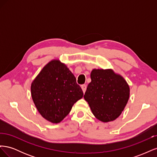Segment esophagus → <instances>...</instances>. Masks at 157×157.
Here are the masks:
<instances>
[{
    "label": "esophagus",
    "instance_id": "34e87169",
    "mask_svg": "<svg viewBox=\"0 0 157 157\" xmlns=\"http://www.w3.org/2000/svg\"><path fill=\"white\" fill-rule=\"evenodd\" d=\"M81 88H82V91H83V92H84V93L85 92H86V88H87V86H86V84H82V86H81Z\"/></svg>",
    "mask_w": 157,
    "mask_h": 157
}]
</instances>
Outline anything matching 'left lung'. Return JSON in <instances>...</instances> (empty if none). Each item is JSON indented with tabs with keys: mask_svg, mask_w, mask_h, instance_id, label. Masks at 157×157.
<instances>
[{
	"mask_svg": "<svg viewBox=\"0 0 157 157\" xmlns=\"http://www.w3.org/2000/svg\"><path fill=\"white\" fill-rule=\"evenodd\" d=\"M84 98L96 118L103 122L121 115L130 96L124 78L112 69H93Z\"/></svg>",
	"mask_w": 157,
	"mask_h": 157,
	"instance_id": "1",
	"label": "left lung"
}]
</instances>
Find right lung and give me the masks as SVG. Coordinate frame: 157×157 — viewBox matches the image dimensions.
<instances>
[{
    "label": "right lung",
    "mask_w": 157,
    "mask_h": 157,
    "mask_svg": "<svg viewBox=\"0 0 157 157\" xmlns=\"http://www.w3.org/2000/svg\"><path fill=\"white\" fill-rule=\"evenodd\" d=\"M31 91L41 116L55 124L62 121L74 104L83 97L74 75L58 59L44 66L33 81Z\"/></svg>",
    "instance_id": "add662e5"
}]
</instances>
